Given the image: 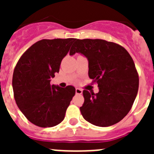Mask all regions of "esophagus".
Segmentation results:
<instances>
[{"label":"esophagus","instance_id":"34e87169","mask_svg":"<svg viewBox=\"0 0 154 154\" xmlns=\"http://www.w3.org/2000/svg\"><path fill=\"white\" fill-rule=\"evenodd\" d=\"M75 93L77 95H80V94L82 93V90L81 89H79V88H76L75 89Z\"/></svg>","mask_w":154,"mask_h":154}]
</instances>
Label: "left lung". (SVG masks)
Returning a JSON list of instances; mask_svg holds the SVG:
<instances>
[{"label": "left lung", "instance_id": "8db88e82", "mask_svg": "<svg viewBox=\"0 0 154 154\" xmlns=\"http://www.w3.org/2000/svg\"><path fill=\"white\" fill-rule=\"evenodd\" d=\"M85 55L89 76L99 92L83 90L80 111L84 119L98 126L119 123L131 109L139 88V75L133 58L123 46L102 39H76L69 54Z\"/></svg>", "mask_w": 154, "mask_h": 154}]
</instances>
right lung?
Wrapping results in <instances>:
<instances>
[{"label": "right lung", "mask_w": 154, "mask_h": 154, "mask_svg": "<svg viewBox=\"0 0 154 154\" xmlns=\"http://www.w3.org/2000/svg\"><path fill=\"white\" fill-rule=\"evenodd\" d=\"M75 40L38 41L24 51L14 68V97L24 116L36 126L51 127L59 124L75 94L72 85L62 88L50 84Z\"/></svg>", "instance_id": "1"}]
</instances>
